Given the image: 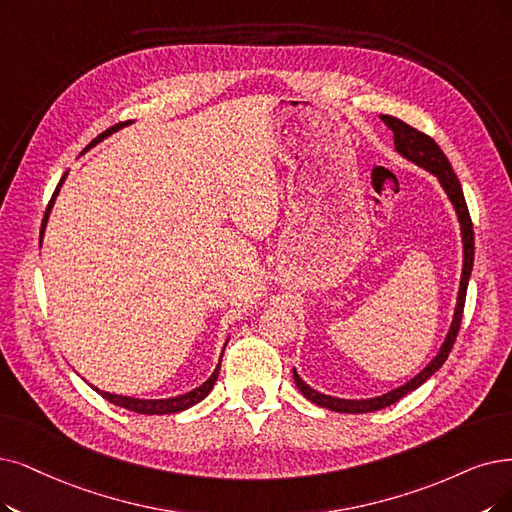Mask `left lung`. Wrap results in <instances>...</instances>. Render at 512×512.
I'll list each match as a JSON object with an SVG mask.
<instances>
[{
  "instance_id": "8db88e82",
  "label": "left lung",
  "mask_w": 512,
  "mask_h": 512,
  "mask_svg": "<svg viewBox=\"0 0 512 512\" xmlns=\"http://www.w3.org/2000/svg\"><path fill=\"white\" fill-rule=\"evenodd\" d=\"M380 119L384 124L393 130V138H395V149L397 153H401L403 157H407L410 161H414L416 166L428 170L431 174H435L441 182V187L445 189L449 201L454 203L458 220H460V229H462V243H464V267H462V279H460V292H458V304H456V313H454V321L452 327H449V334L441 346V351L437 353V357L428 363L424 370L414 376L410 382H405L403 386H397L395 391L374 397V399H336V397H327L317 393L315 388H311L306 384L298 372L294 370V382L300 388V393L313 401L315 405L327 407V410L332 412H340V414H365V412H376L382 410V407H388L397 403L399 399H403L407 393L416 391L420 384H424L428 378H431L439 367L445 363L449 351H452V346L456 342V336L460 332V323H462V313H464V300H466V288H468V279H470V271H473V260H475V233H473V220H470L468 208H466V199L460 187V180L452 170V163L447 161L445 153L439 149L437 142L412 128L407 126L405 121L393 117V115H380Z\"/></svg>"
}]
</instances>
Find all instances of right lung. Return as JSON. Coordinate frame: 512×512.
Listing matches in <instances>:
<instances>
[{
  "instance_id": "1",
  "label": "right lung",
  "mask_w": 512,
  "mask_h": 512,
  "mask_svg": "<svg viewBox=\"0 0 512 512\" xmlns=\"http://www.w3.org/2000/svg\"><path fill=\"white\" fill-rule=\"evenodd\" d=\"M128 124H132V121H126V124H117V126H113V128H109L107 132H102L96 140H100V138H105V136H109L111 132H115V130H119V128H124V126H128ZM65 180V178H63ZM63 180L58 182V187H56V191H54V195H52V199H50V203H48V208H46V214H44V220H42V235H44V229H46V222H48V216H50V210H52V203H54V199H56V195H58V189H60V185H63ZM218 372H220V363H218V367L214 370V374L203 382L201 386H197V388H193L191 393H187V395H180V397H172V399H132V397H121V395H111V393H102V391H96L105 397L107 401H111L113 405H119V407H124V410H130V412H136V414H147V416H155V414H178V412H182V410H189V407H193L195 403H199L201 399H206L208 397V393L212 391V386L216 384V378H218Z\"/></svg>"
}]
</instances>
